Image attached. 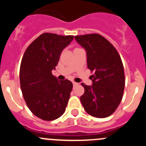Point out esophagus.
Wrapping results in <instances>:
<instances>
[{"label": "esophagus", "mask_w": 146, "mask_h": 146, "mask_svg": "<svg viewBox=\"0 0 146 146\" xmlns=\"http://www.w3.org/2000/svg\"><path fill=\"white\" fill-rule=\"evenodd\" d=\"M72 83H73V86H77V85H78V83H77V82H73Z\"/></svg>", "instance_id": "1"}]
</instances>
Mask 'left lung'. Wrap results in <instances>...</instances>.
<instances>
[{
    "label": "left lung",
    "mask_w": 146,
    "mask_h": 146,
    "mask_svg": "<svg viewBox=\"0 0 146 146\" xmlns=\"http://www.w3.org/2000/svg\"><path fill=\"white\" fill-rule=\"evenodd\" d=\"M87 53L88 68L94 72L92 86L81 83L85 93L80 101L85 110L96 118L113 114L123 97L125 86L123 66L116 49L98 33L74 37Z\"/></svg>",
    "instance_id": "8db88e82"
}]
</instances>
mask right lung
<instances>
[{
	"label": "right lung",
	"instance_id": "1",
	"mask_svg": "<svg viewBox=\"0 0 146 146\" xmlns=\"http://www.w3.org/2000/svg\"><path fill=\"white\" fill-rule=\"evenodd\" d=\"M73 38L74 36L42 33L23 55L20 69L22 93L30 110L44 121L57 119L66 110L73 85L68 80L58 81L52 70Z\"/></svg>",
	"mask_w": 146,
	"mask_h": 146
}]
</instances>
